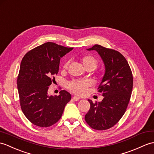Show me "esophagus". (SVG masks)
Masks as SVG:
<instances>
[{"label": "esophagus", "mask_w": 154, "mask_h": 154, "mask_svg": "<svg viewBox=\"0 0 154 154\" xmlns=\"http://www.w3.org/2000/svg\"><path fill=\"white\" fill-rule=\"evenodd\" d=\"M73 100H75V101H78L80 99V98L78 97V96H73Z\"/></svg>", "instance_id": "1"}]
</instances>
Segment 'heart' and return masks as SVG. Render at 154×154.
Listing matches in <instances>:
<instances>
[{"label": "heart", "instance_id": "heart-1", "mask_svg": "<svg viewBox=\"0 0 154 154\" xmlns=\"http://www.w3.org/2000/svg\"><path fill=\"white\" fill-rule=\"evenodd\" d=\"M81 61L86 69L92 68L94 69L98 66V60L92 56H85L81 58ZM68 66V62L63 65V68L66 69ZM91 85V82L87 80H74L67 83V88L71 91L77 94L82 95L85 93L87 88Z\"/></svg>", "mask_w": 154, "mask_h": 154}]
</instances>
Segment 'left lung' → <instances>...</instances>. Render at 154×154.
Here are the masks:
<instances>
[{
  "mask_svg": "<svg viewBox=\"0 0 154 154\" xmlns=\"http://www.w3.org/2000/svg\"><path fill=\"white\" fill-rule=\"evenodd\" d=\"M87 50L98 52L104 63L105 73L98 87L103 98L95 103L88 100L91 108L85 119L94 129L106 130L115 125L125 112L133 90V74L120 52L99 45Z\"/></svg>",
  "mask_w": 154,
  "mask_h": 154,
  "instance_id": "obj_1",
  "label": "left lung"
}]
</instances>
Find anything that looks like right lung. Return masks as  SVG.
I'll use <instances>...</instances> for the list:
<instances>
[{"mask_svg": "<svg viewBox=\"0 0 154 154\" xmlns=\"http://www.w3.org/2000/svg\"><path fill=\"white\" fill-rule=\"evenodd\" d=\"M73 49L48 42L29 51L21 60L17 80L20 106L35 125L48 127L55 124L71 100L66 91L48 96V90L53 76L58 73L60 58Z\"/></svg>", "mask_w": 154, "mask_h": 154, "instance_id": "1", "label": "right lung"}]
</instances>
